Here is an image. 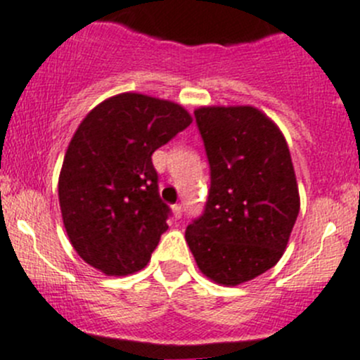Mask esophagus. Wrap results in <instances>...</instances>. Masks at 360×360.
Segmentation results:
<instances>
[{"label":"esophagus","instance_id":"1","mask_svg":"<svg viewBox=\"0 0 360 360\" xmlns=\"http://www.w3.org/2000/svg\"><path fill=\"white\" fill-rule=\"evenodd\" d=\"M171 208H173V215H174V219H180V217H182V205H173V207H171Z\"/></svg>","mask_w":360,"mask_h":360}]
</instances>
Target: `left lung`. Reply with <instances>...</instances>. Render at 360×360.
Listing matches in <instances>:
<instances>
[{
	"mask_svg": "<svg viewBox=\"0 0 360 360\" xmlns=\"http://www.w3.org/2000/svg\"><path fill=\"white\" fill-rule=\"evenodd\" d=\"M210 164L203 214L186 229L198 266L217 285L237 286L272 269L300 210L288 145L251 105L194 111Z\"/></svg>",
	"mask_w": 360,
	"mask_h": 360,
	"instance_id": "obj_1",
	"label": "left lung"
}]
</instances>
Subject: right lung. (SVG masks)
<instances>
[{"label": "right lung", "instance_id": "add662e5", "mask_svg": "<svg viewBox=\"0 0 360 360\" xmlns=\"http://www.w3.org/2000/svg\"><path fill=\"white\" fill-rule=\"evenodd\" d=\"M191 123L182 105L141 94L115 95L81 122L58 196L72 248L88 265L127 276L148 263L169 217L152 153Z\"/></svg>", "mask_w": 360, "mask_h": 360}]
</instances>
